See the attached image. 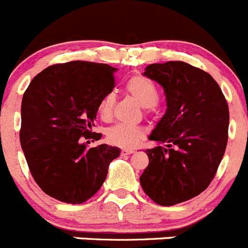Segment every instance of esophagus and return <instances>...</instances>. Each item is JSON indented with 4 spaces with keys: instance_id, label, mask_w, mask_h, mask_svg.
<instances>
[{
    "instance_id": "esophagus-1",
    "label": "esophagus",
    "mask_w": 248,
    "mask_h": 248,
    "mask_svg": "<svg viewBox=\"0 0 248 248\" xmlns=\"http://www.w3.org/2000/svg\"><path fill=\"white\" fill-rule=\"evenodd\" d=\"M134 150L133 149H124V150L121 151L122 155H131V154H133Z\"/></svg>"
}]
</instances>
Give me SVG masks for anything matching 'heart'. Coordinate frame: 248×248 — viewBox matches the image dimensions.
I'll list each match as a JSON object with an SVG mask.
<instances>
[{"mask_svg": "<svg viewBox=\"0 0 248 248\" xmlns=\"http://www.w3.org/2000/svg\"><path fill=\"white\" fill-rule=\"evenodd\" d=\"M124 91L131 95L140 107L148 111L153 109L158 102V90L155 83L143 75H134L124 85ZM115 99L111 94H107L100 99L98 104V114L104 121L110 120L114 109ZM143 137V129L137 126L116 124L108 131V141L112 145L121 148H133Z\"/></svg>", "mask_w": 248, "mask_h": 248, "instance_id": "obj_1", "label": "heart"}]
</instances>
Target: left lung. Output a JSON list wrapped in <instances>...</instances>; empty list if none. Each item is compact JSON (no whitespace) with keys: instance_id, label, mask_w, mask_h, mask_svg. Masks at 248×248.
<instances>
[{"instance_id":"obj_1","label":"left lung","mask_w":248,"mask_h":248,"mask_svg":"<svg viewBox=\"0 0 248 248\" xmlns=\"http://www.w3.org/2000/svg\"><path fill=\"white\" fill-rule=\"evenodd\" d=\"M143 75L162 86L167 109L149 136L166 148L145 151L149 165L139 180L154 202L173 206L212 182L227 148L229 108L215 78L188 63L150 64Z\"/></svg>"}]
</instances>
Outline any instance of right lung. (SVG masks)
<instances>
[{"label": "right lung", "mask_w": 248, "mask_h": 248, "mask_svg": "<svg viewBox=\"0 0 248 248\" xmlns=\"http://www.w3.org/2000/svg\"><path fill=\"white\" fill-rule=\"evenodd\" d=\"M117 69L70 62L46 68L32 78L21 102L20 144L37 185L50 198L82 203L100 189L120 149H87L98 104L114 88ZM90 143V141H87Z\"/></svg>", "instance_id": "1"}]
</instances>
